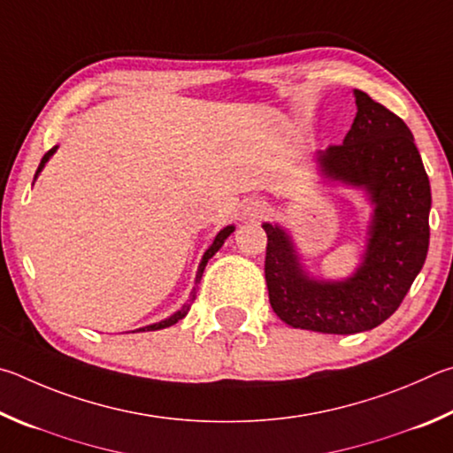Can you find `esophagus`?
<instances>
[{
    "label": "esophagus",
    "mask_w": 453,
    "mask_h": 453,
    "mask_svg": "<svg viewBox=\"0 0 453 453\" xmlns=\"http://www.w3.org/2000/svg\"><path fill=\"white\" fill-rule=\"evenodd\" d=\"M252 211H255V212H260V211H263V204H255V206H252Z\"/></svg>",
    "instance_id": "34e87169"
}]
</instances>
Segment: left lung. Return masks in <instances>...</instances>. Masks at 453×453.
Listing matches in <instances>:
<instances>
[{
    "instance_id": "obj_1",
    "label": "left lung",
    "mask_w": 453,
    "mask_h": 453,
    "mask_svg": "<svg viewBox=\"0 0 453 453\" xmlns=\"http://www.w3.org/2000/svg\"><path fill=\"white\" fill-rule=\"evenodd\" d=\"M358 113L342 145L322 153V171L364 187L376 203L364 265L350 280L320 284L298 266L288 236L266 233L265 279L273 311L292 328L322 334L372 330L398 311L430 244V180L414 134L390 109L354 91Z\"/></svg>"
}]
</instances>
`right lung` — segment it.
Returning <instances> with one entry per match:
<instances>
[{"label": "right lung", "instance_id": "1", "mask_svg": "<svg viewBox=\"0 0 453 453\" xmlns=\"http://www.w3.org/2000/svg\"><path fill=\"white\" fill-rule=\"evenodd\" d=\"M53 150H55V147L47 150V153L43 155L42 163H39V166H37V173L43 169V165L47 163V158H50V157L53 155ZM37 173H35V174H37ZM233 231H234V226H226V228H222V231L217 234V239H214V242L211 244V249L204 252V257H203V260H201V265H198L196 282H201V276H203V271H204L206 263H209V258H212V257H214V252H217V250L222 247V242H225V241L228 239V234H231ZM195 295H196V288L193 290V295H190V300H195ZM188 308H190V304H185V306L180 308V311H179L177 314H173L171 319H166V320H163V322H157V324H150V326H147V328H141V330L145 332V330H161V328H166V326H173V324H177L180 319H185L187 312H188Z\"/></svg>", "mask_w": 453, "mask_h": 453}]
</instances>
